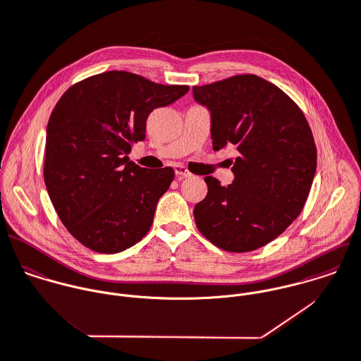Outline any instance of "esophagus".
Returning a JSON list of instances; mask_svg holds the SVG:
<instances>
[{
    "label": "esophagus",
    "mask_w": 361,
    "mask_h": 361,
    "mask_svg": "<svg viewBox=\"0 0 361 361\" xmlns=\"http://www.w3.org/2000/svg\"><path fill=\"white\" fill-rule=\"evenodd\" d=\"M173 169H175V173H176L178 176H182V178H188V176L192 175V173L188 171V168L183 166V165H175Z\"/></svg>",
    "instance_id": "obj_1"
}]
</instances>
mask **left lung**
Returning <instances> with one entry per match:
<instances>
[{
  "mask_svg": "<svg viewBox=\"0 0 361 361\" xmlns=\"http://www.w3.org/2000/svg\"><path fill=\"white\" fill-rule=\"evenodd\" d=\"M212 114L213 148L234 147V182L206 176L195 206L199 231L227 252H250L276 240L300 216L317 169V147L298 105L274 84L242 74L193 87Z\"/></svg>",
  "mask_w": 361,
  "mask_h": 361,
  "instance_id": "obj_1",
  "label": "left lung"
}]
</instances>
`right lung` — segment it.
I'll return each instance as SVG.
<instances>
[{"mask_svg": "<svg viewBox=\"0 0 361 361\" xmlns=\"http://www.w3.org/2000/svg\"><path fill=\"white\" fill-rule=\"evenodd\" d=\"M188 91L108 71L63 94L47 124L43 176L61 223L84 246L118 253L145 237L175 172L141 168L127 155L145 138L148 115Z\"/></svg>", "mask_w": 361, "mask_h": 361, "instance_id": "1", "label": "right lung"}]
</instances>
